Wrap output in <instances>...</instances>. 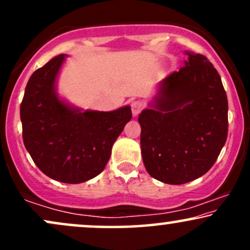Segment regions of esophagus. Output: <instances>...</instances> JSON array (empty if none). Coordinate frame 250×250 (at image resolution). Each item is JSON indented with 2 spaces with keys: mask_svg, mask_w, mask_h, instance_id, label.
I'll list each match as a JSON object with an SVG mask.
<instances>
[{
  "mask_svg": "<svg viewBox=\"0 0 250 250\" xmlns=\"http://www.w3.org/2000/svg\"><path fill=\"white\" fill-rule=\"evenodd\" d=\"M143 109V103L141 101L131 102V113L134 116H137Z\"/></svg>",
  "mask_w": 250,
  "mask_h": 250,
  "instance_id": "34e87169",
  "label": "esophagus"
}]
</instances>
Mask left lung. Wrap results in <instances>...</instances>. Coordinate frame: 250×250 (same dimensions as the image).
Returning <instances> with one entry per match:
<instances>
[{"instance_id": "left-lung-1", "label": "left lung", "mask_w": 250, "mask_h": 250, "mask_svg": "<svg viewBox=\"0 0 250 250\" xmlns=\"http://www.w3.org/2000/svg\"><path fill=\"white\" fill-rule=\"evenodd\" d=\"M188 60L157 85L150 108L139 115L147 171L169 185H183L213 167L228 135V100L221 77L206 56Z\"/></svg>"}]
</instances>
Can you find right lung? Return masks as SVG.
<instances>
[{"instance_id":"right-lung-1","label":"right lung","mask_w":250,"mask_h":250,"mask_svg":"<svg viewBox=\"0 0 250 250\" xmlns=\"http://www.w3.org/2000/svg\"><path fill=\"white\" fill-rule=\"evenodd\" d=\"M65 55L34 71L20 115L25 149L40 170L63 183H82L102 173L111 147L131 119L129 105L85 110L57 96L56 79Z\"/></svg>"}]
</instances>
